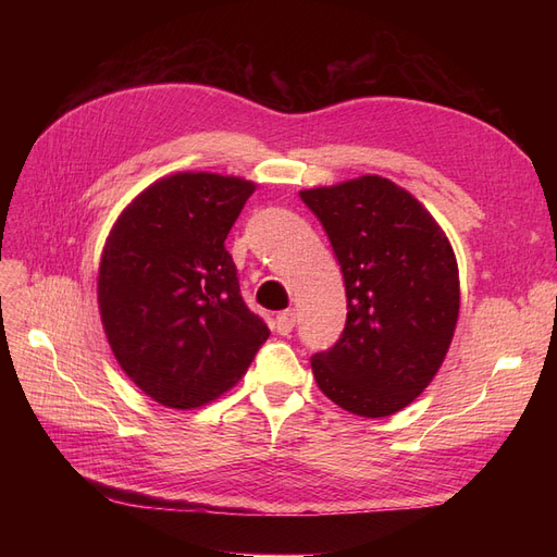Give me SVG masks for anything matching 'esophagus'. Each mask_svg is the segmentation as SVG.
<instances>
[{"label":"esophagus","instance_id":"esophagus-1","mask_svg":"<svg viewBox=\"0 0 557 557\" xmlns=\"http://www.w3.org/2000/svg\"><path fill=\"white\" fill-rule=\"evenodd\" d=\"M293 327H295V311H281L274 320V330L285 336L293 332Z\"/></svg>","mask_w":557,"mask_h":557}]
</instances>
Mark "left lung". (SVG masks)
<instances>
[{"label": "left lung", "mask_w": 557, "mask_h": 557, "mask_svg": "<svg viewBox=\"0 0 557 557\" xmlns=\"http://www.w3.org/2000/svg\"><path fill=\"white\" fill-rule=\"evenodd\" d=\"M339 260L348 315L332 348L311 358L320 391L342 409L383 418L425 391L460 311L450 242L420 201L383 176L299 193Z\"/></svg>", "instance_id": "left-lung-1"}]
</instances>
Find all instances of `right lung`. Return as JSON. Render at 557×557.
Instances as JSON below:
<instances>
[{
    "instance_id": "obj_1",
    "label": "right lung",
    "mask_w": 557,
    "mask_h": 557,
    "mask_svg": "<svg viewBox=\"0 0 557 557\" xmlns=\"http://www.w3.org/2000/svg\"><path fill=\"white\" fill-rule=\"evenodd\" d=\"M256 183L209 172L164 176L117 215L99 262L97 301L117 364L172 409L227 393L267 342L225 248Z\"/></svg>"
}]
</instances>
